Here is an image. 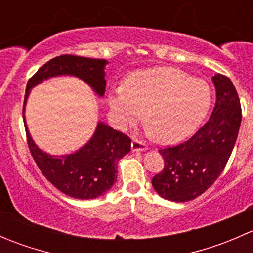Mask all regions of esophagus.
I'll return each instance as SVG.
<instances>
[{
    "mask_svg": "<svg viewBox=\"0 0 253 253\" xmlns=\"http://www.w3.org/2000/svg\"><path fill=\"white\" fill-rule=\"evenodd\" d=\"M132 152H143V150H147V145L144 143L137 141V139H133L131 143Z\"/></svg>",
    "mask_w": 253,
    "mask_h": 253,
    "instance_id": "esophagus-1",
    "label": "esophagus"
}]
</instances>
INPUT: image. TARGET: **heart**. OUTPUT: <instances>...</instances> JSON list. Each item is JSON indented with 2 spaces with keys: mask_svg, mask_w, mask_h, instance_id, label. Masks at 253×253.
<instances>
[{
  "mask_svg": "<svg viewBox=\"0 0 253 253\" xmlns=\"http://www.w3.org/2000/svg\"><path fill=\"white\" fill-rule=\"evenodd\" d=\"M108 101L120 126L136 124L143 111L148 133L169 144L187 138L202 124L211 93L202 79L172 67H153L132 72L125 85L109 91Z\"/></svg>",
  "mask_w": 253,
  "mask_h": 253,
  "instance_id": "1",
  "label": "heart"
}]
</instances>
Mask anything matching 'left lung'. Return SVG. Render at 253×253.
<instances>
[{"instance_id": "8db88e82", "label": "left lung", "mask_w": 253, "mask_h": 253, "mask_svg": "<svg viewBox=\"0 0 253 253\" xmlns=\"http://www.w3.org/2000/svg\"><path fill=\"white\" fill-rule=\"evenodd\" d=\"M216 94L208 122L190 139L160 149L164 169L153 177L160 197L172 202L195 200L223 172L235 145L241 124V106L233 82L223 75L211 77Z\"/></svg>"}]
</instances>
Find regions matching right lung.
<instances>
[{
  "instance_id": "obj_1",
  "label": "right lung",
  "mask_w": 253,
  "mask_h": 253,
  "mask_svg": "<svg viewBox=\"0 0 253 253\" xmlns=\"http://www.w3.org/2000/svg\"><path fill=\"white\" fill-rule=\"evenodd\" d=\"M108 63L100 58L57 56L38 70L28 82L25 90L23 120L33 158L42 175L57 190L78 200H93L110 190L116 182L117 164L131 150V139L99 120L93 136L79 149L63 155L48 154L38 147L30 134L25 120V106L33 88L44 81L61 76L81 79L99 98H103Z\"/></svg>"
}]
</instances>
